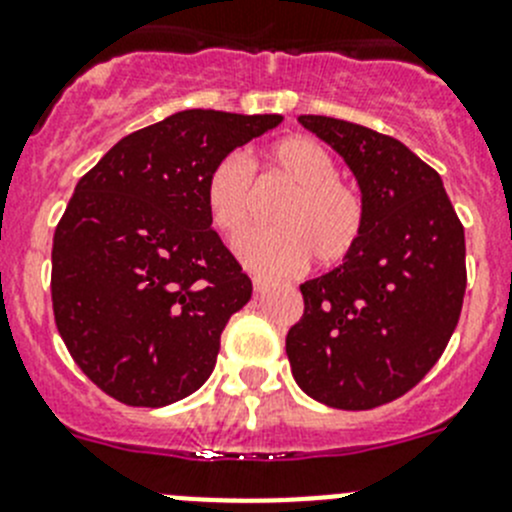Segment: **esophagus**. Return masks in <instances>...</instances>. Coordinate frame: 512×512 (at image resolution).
Here are the masks:
<instances>
[{"label":"esophagus","mask_w":512,"mask_h":512,"mask_svg":"<svg viewBox=\"0 0 512 512\" xmlns=\"http://www.w3.org/2000/svg\"><path fill=\"white\" fill-rule=\"evenodd\" d=\"M252 285H255L257 293H262V290H267V285H270V280L260 278V275H257V278H252Z\"/></svg>","instance_id":"esophagus-1"}]
</instances>
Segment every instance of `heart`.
I'll use <instances>...</instances> for the list:
<instances>
[{
    "mask_svg": "<svg viewBox=\"0 0 512 512\" xmlns=\"http://www.w3.org/2000/svg\"><path fill=\"white\" fill-rule=\"evenodd\" d=\"M267 165L293 188L275 206V229H260L239 242V260L262 275L293 273L311 255L326 267L347 260L365 232V199L339 176L334 155L313 137L290 135L267 150ZM204 199L211 224L224 237L245 234L257 211L250 160L239 153L216 160Z\"/></svg>",
    "mask_w": 512,
    "mask_h": 512,
    "instance_id": "obj_1",
    "label": "heart"
}]
</instances>
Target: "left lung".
<instances>
[{
  "mask_svg": "<svg viewBox=\"0 0 512 512\" xmlns=\"http://www.w3.org/2000/svg\"><path fill=\"white\" fill-rule=\"evenodd\" d=\"M298 122L354 173L365 232L342 265L301 285L303 316L285 354L313 400L370 411L416 388L457 329L464 227L439 173L403 142L319 114Z\"/></svg>",
  "mask_w": 512,
  "mask_h": 512,
  "instance_id": "left-lung-1",
  "label": "left lung"
}]
</instances>
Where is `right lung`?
<instances>
[{
	"label": "right lung",
	"instance_id": "obj_1",
	"mask_svg": "<svg viewBox=\"0 0 512 512\" xmlns=\"http://www.w3.org/2000/svg\"><path fill=\"white\" fill-rule=\"evenodd\" d=\"M280 122L186 109L122 137L76 183L53 237L55 326L119 403L163 408L209 380L252 280L211 229L206 176Z\"/></svg>",
	"mask_w": 512,
	"mask_h": 512
}]
</instances>
